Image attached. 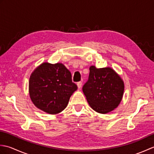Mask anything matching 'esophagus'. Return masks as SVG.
<instances>
[{
    "mask_svg": "<svg viewBox=\"0 0 154 154\" xmlns=\"http://www.w3.org/2000/svg\"><path fill=\"white\" fill-rule=\"evenodd\" d=\"M77 85L78 88H79V89H80V88L81 87V85H82V82H81V81H79V82H78L77 83Z\"/></svg>",
    "mask_w": 154,
    "mask_h": 154,
    "instance_id": "esophagus-1",
    "label": "esophagus"
}]
</instances>
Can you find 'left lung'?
Returning a JSON list of instances; mask_svg holds the SVG:
<instances>
[{
  "label": "left lung",
  "instance_id": "1",
  "mask_svg": "<svg viewBox=\"0 0 154 154\" xmlns=\"http://www.w3.org/2000/svg\"><path fill=\"white\" fill-rule=\"evenodd\" d=\"M89 75L83 87L90 106L96 112L106 114L119 106L122 100L124 85L120 76L112 69L89 68Z\"/></svg>",
  "mask_w": 154,
  "mask_h": 154
}]
</instances>
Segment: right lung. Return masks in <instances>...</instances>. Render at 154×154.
I'll return each mask as SVG.
<instances>
[{
	"label": "right lung",
	"mask_w": 154,
	"mask_h": 154,
	"mask_svg": "<svg viewBox=\"0 0 154 154\" xmlns=\"http://www.w3.org/2000/svg\"><path fill=\"white\" fill-rule=\"evenodd\" d=\"M77 89L71 72L62 63L41 64L29 81V93L34 105L51 114L63 110Z\"/></svg>",
	"instance_id": "1"
}]
</instances>
